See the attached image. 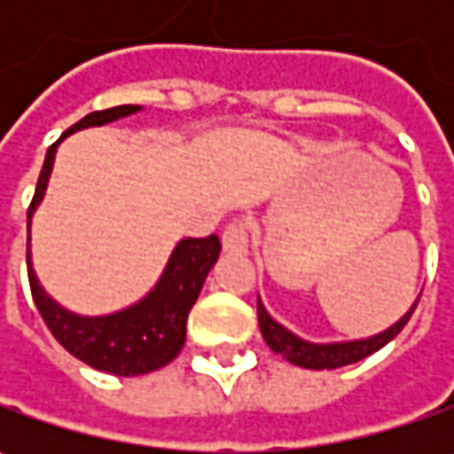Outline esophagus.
I'll use <instances>...</instances> for the list:
<instances>
[{
  "instance_id": "obj_1",
  "label": "esophagus",
  "mask_w": 454,
  "mask_h": 454,
  "mask_svg": "<svg viewBox=\"0 0 454 454\" xmlns=\"http://www.w3.org/2000/svg\"><path fill=\"white\" fill-rule=\"evenodd\" d=\"M250 242V230L245 219H232L224 230H222V245L227 253H245Z\"/></svg>"
}]
</instances>
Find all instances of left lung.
I'll return each mask as SVG.
<instances>
[{
	"instance_id": "obj_1",
	"label": "left lung",
	"mask_w": 454,
	"mask_h": 454,
	"mask_svg": "<svg viewBox=\"0 0 454 454\" xmlns=\"http://www.w3.org/2000/svg\"><path fill=\"white\" fill-rule=\"evenodd\" d=\"M417 303L419 301H414L410 313L402 316L399 321L394 323L392 328L376 333L372 339L346 340V343H308V340L298 339L295 333H290L288 328H283L280 323L272 321L270 316H268V310H265V305L260 303V298H257V321H260V331H262L265 343L270 346L275 354L288 358L290 364L303 366V369H339V366L356 364L361 358L372 356L379 348H384L407 325Z\"/></svg>"
}]
</instances>
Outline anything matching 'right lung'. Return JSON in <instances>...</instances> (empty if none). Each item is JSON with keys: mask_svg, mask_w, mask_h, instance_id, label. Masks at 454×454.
<instances>
[{"mask_svg": "<svg viewBox=\"0 0 454 454\" xmlns=\"http://www.w3.org/2000/svg\"><path fill=\"white\" fill-rule=\"evenodd\" d=\"M136 111L138 106H115V108L88 114L47 149L35 197L27 209V227L37 204L43 201L44 186L55 164V151L62 138L67 133L88 129V126H103ZM219 250L222 245L217 235L182 239L171 254L161 280L144 301H138L126 310H118L114 316H100V318L75 316L55 303L37 283V275L29 262V247H27V275H29V290H32L35 305L43 321L47 323L50 333L60 340L62 348H67L73 356L85 361L98 372H108L115 376H141L161 369L168 361L179 356L186 340L189 310L197 303L207 272L217 262Z\"/></svg>", "mask_w": 454, "mask_h": 454, "instance_id": "1", "label": "right lung"}]
</instances>
